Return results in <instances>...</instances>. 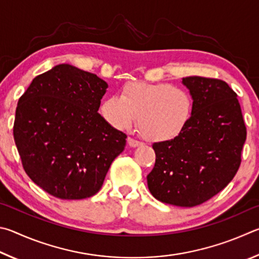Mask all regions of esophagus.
I'll return each mask as SVG.
<instances>
[{
    "mask_svg": "<svg viewBox=\"0 0 259 259\" xmlns=\"http://www.w3.org/2000/svg\"><path fill=\"white\" fill-rule=\"evenodd\" d=\"M127 143H128V146L132 147V148L140 147V146H141V144H142L140 141H137V140H134V139H132V138H128V140H127Z\"/></svg>",
    "mask_w": 259,
    "mask_h": 259,
    "instance_id": "obj_1",
    "label": "esophagus"
}]
</instances>
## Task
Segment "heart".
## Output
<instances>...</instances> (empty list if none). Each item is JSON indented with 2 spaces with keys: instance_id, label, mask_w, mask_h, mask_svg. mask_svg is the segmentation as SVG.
<instances>
[{
  "instance_id": "obj_1",
  "label": "heart",
  "mask_w": 259,
  "mask_h": 259,
  "mask_svg": "<svg viewBox=\"0 0 259 259\" xmlns=\"http://www.w3.org/2000/svg\"><path fill=\"white\" fill-rule=\"evenodd\" d=\"M101 110L117 128L128 130L138 119L140 133L149 142H168L180 137L193 111L191 95L168 83L133 81L119 97L104 100Z\"/></svg>"
}]
</instances>
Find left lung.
Returning a JSON list of instances; mask_svg holds the SVG:
<instances>
[{
    "mask_svg": "<svg viewBox=\"0 0 259 259\" xmlns=\"http://www.w3.org/2000/svg\"><path fill=\"white\" fill-rule=\"evenodd\" d=\"M182 83L193 100L191 119L180 137L152 144L156 162L147 180L157 200L193 207L233 180L247 128L238 95L224 80L190 76Z\"/></svg>",
    "mask_w": 259,
    "mask_h": 259,
    "instance_id": "8db88e82",
    "label": "left lung"
}]
</instances>
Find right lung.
<instances>
[{
  "mask_svg": "<svg viewBox=\"0 0 259 259\" xmlns=\"http://www.w3.org/2000/svg\"><path fill=\"white\" fill-rule=\"evenodd\" d=\"M108 84L67 63L36 76L16 109L13 138L30 180L51 196L75 200L101 189L126 134L98 112Z\"/></svg>",
  "mask_w": 259,
  "mask_h": 259,
  "instance_id": "right-lung-1",
  "label": "right lung"
}]
</instances>
